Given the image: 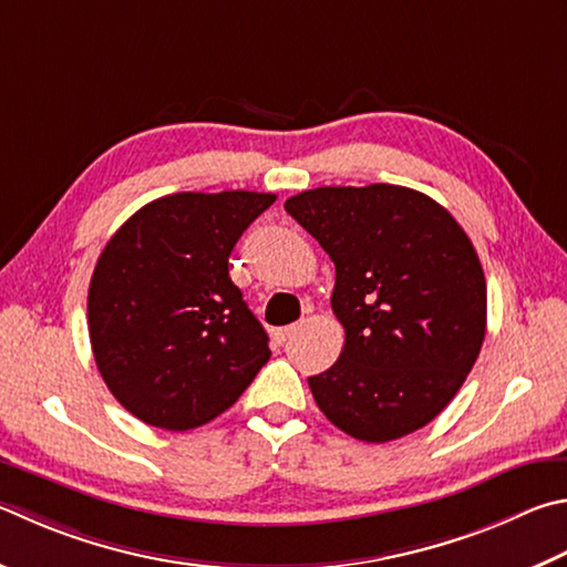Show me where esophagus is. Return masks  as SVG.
<instances>
[{
  "label": "esophagus",
  "instance_id": "obj_1",
  "mask_svg": "<svg viewBox=\"0 0 567 567\" xmlns=\"http://www.w3.org/2000/svg\"><path fill=\"white\" fill-rule=\"evenodd\" d=\"M297 329H300L297 324H290V327H280V329H277V332H275L277 344H285L287 339H290V337L297 332Z\"/></svg>",
  "mask_w": 567,
  "mask_h": 567
}]
</instances>
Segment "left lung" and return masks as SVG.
<instances>
[{
    "mask_svg": "<svg viewBox=\"0 0 567 567\" xmlns=\"http://www.w3.org/2000/svg\"><path fill=\"white\" fill-rule=\"evenodd\" d=\"M285 210L332 257L344 349L310 377L322 414L384 444L449 406L486 337V277L468 235L429 195L374 183L327 185Z\"/></svg>",
    "mask_w": 567,
    "mask_h": 567,
    "instance_id": "left-lung-1",
    "label": "left lung"
}]
</instances>
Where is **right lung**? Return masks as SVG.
I'll return each instance as SVG.
<instances>
[{"label":"right lung","mask_w":567,"mask_h":567,"mask_svg":"<svg viewBox=\"0 0 567 567\" xmlns=\"http://www.w3.org/2000/svg\"><path fill=\"white\" fill-rule=\"evenodd\" d=\"M272 193H173L106 243L89 285L101 377L143 424L188 431L220 416L270 359L228 257Z\"/></svg>","instance_id":"1"}]
</instances>
